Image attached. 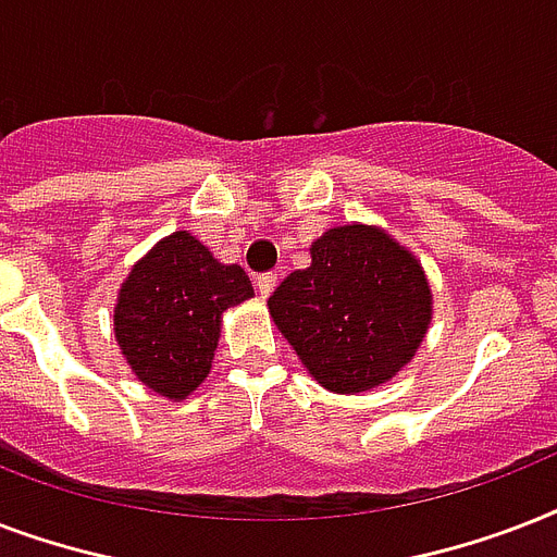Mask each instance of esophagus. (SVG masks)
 <instances>
[{
	"label": "esophagus",
	"mask_w": 557,
	"mask_h": 557,
	"mask_svg": "<svg viewBox=\"0 0 557 557\" xmlns=\"http://www.w3.org/2000/svg\"><path fill=\"white\" fill-rule=\"evenodd\" d=\"M277 283H280V277L274 274V271H269V274H260V277H257V292H260V297H269L271 292L277 288Z\"/></svg>",
	"instance_id": "obj_1"
}]
</instances>
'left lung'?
Masks as SVG:
<instances>
[{
    "label": "left lung",
    "instance_id": "obj_1",
    "mask_svg": "<svg viewBox=\"0 0 557 557\" xmlns=\"http://www.w3.org/2000/svg\"><path fill=\"white\" fill-rule=\"evenodd\" d=\"M312 265L292 271L269 312L321 387L364 393L389 381L422 347L433 295L422 262L375 225L330 227Z\"/></svg>",
    "mask_w": 557,
    "mask_h": 557
}]
</instances>
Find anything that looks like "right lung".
Instances as JSON below:
<instances>
[{"instance_id": "right-lung-1", "label": "right lung", "mask_w": 557, "mask_h": 557, "mask_svg": "<svg viewBox=\"0 0 557 557\" xmlns=\"http://www.w3.org/2000/svg\"><path fill=\"white\" fill-rule=\"evenodd\" d=\"M253 295L239 265L219 262L187 231L164 236L117 292L115 338L135 379L182 401L208 379L222 312Z\"/></svg>"}]
</instances>
